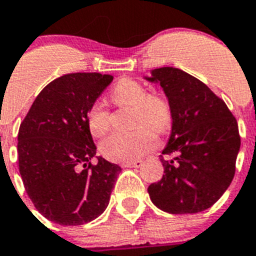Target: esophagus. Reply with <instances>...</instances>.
I'll return each instance as SVG.
<instances>
[{
	"instance_id": "34e87169",
	"label": "esophagus",
	"mask_w": 256,
	"mask_h": 256,
	"mask_svg": "<svg viewBox=\"0 0 256 256\" xmlns=\"http://www.w3.org/2000/svg\"><path fill=\"white\" fill-rule=\"evenodd\" d=\"M143 164V161L142 160H132L128 161V162H124V166H128V168H139Z\"/></svg>"
}]
</instances>
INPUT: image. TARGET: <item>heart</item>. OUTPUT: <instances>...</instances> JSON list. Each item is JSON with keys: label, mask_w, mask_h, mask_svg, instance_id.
Here are the masks:
<instances>
[{"label": "heart", "mask_w": 256, "mask_h": 256, "mask_svg": "<svg viewBox=\"0 0 256 256\" xmlns=\"http://www.w3.org/2000/svg\"><path fill=\"white\" fill-rule=\"evenodd\" d=\"M112 102L117 106L132 108V132H114L102 142L100 152L104 158L117 162L132 161L152 151L158 136L168 132L173 121L170 102L164 96L151 94L144 84L134 79H121L110 92ZM112 114L108 106L96 102L87 112L88 130L96 138L104 136L110 128Z\"/></svg>", "instance_id": "obj_1"}]
</instances>
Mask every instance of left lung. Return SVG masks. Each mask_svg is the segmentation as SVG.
<instances>
[{
  "label": "left lung",
  "mask_w": 256,
  "mask_h": 256,
  "mask_svg": "<svg viewBox=\"0 0 256 256\" xmlns=\"http://www.w3.org/2000/svg\"><path fill=\"white\" fill-rule=\"evenodd\" d=\"M168 96L173 126L160 154L164 174L148 186L154 204L169 214L202 212L225 192L236 173L241 146L237 120L225 102L192 75L174 68L152 72Z\"/></svg>",
  "instance_id": "left-lung-1"
}]
</instances>
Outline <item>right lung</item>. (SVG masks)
<instances>
[{
	"label": "right lung",
	"mask_w": 256,
	"mask_h": 256,
	"mask_svg": "<svg viewBox=\"0 0 256 256\" xmlns=\"http://www.w3.org/2000/svg\"><path fill=\"white\" fill-rule=\"evenodd\" d=\"M113 76L62 75L42 88L18 132L19 173L35 208L60 225H82L105 211L121 166L91 158L87 112Z\"/></svg>",
	"instance_id": "right-lung-1"
}]
</instances>
